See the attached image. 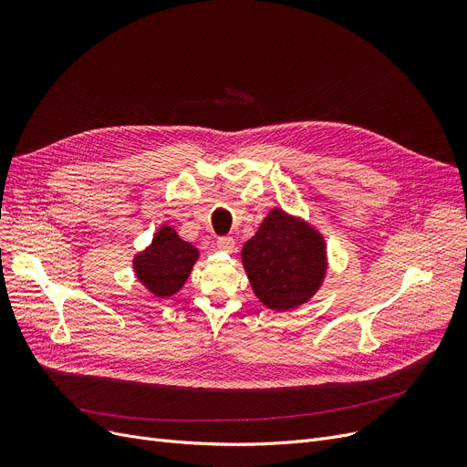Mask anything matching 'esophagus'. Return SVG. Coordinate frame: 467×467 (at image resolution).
Segmentation results:
<instances>
[{"instance_id": "1", "label": "esophagus", "mask_w": 467, "mask_h": 467, "mask_svg": "<svg viewBox=\"0 0 467 467\" xmlns=\"http://www.w3.org/2000/svg\"><path fill=\"white\" fill-rule=\"evenodd\" d=\"M217 244V250L221 252H233L234 250V238L233 236H219L215 240Z\"/></svg>"}]
</instances>
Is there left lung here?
Masks as SVG:
<instances>
[{"instance_id": "1", "label": "left lung", "mask_w": 467, "mask_h": 467, "mask_svg": "<svg viewBox=\"0 0 467 467\" xmlns=\"http://www.w3.org/2000/svg\"><path fill=\"white\" fill-rule=\"evenodd\" d=\"M242 263L259 301L273 310H289L306 303L320 287L326 244L305 221L273 210L244 244Z\"/></svg>"}]
</instances>
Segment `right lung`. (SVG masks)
<instances>
[{"instance_id": "1", "label": "right lung", "mask_w": 467, "mask_h": 467, "mask_svg": "<svg viewBox=\"0 0 467 467\" xmlns=\"http://www.w3.org/2000/svg\"><path fill=\"white\" fill-rule=\"evenodd\" d=\"M199 252L182 240L171 227H162L151 246L134 259L138 280L157 297H170L189 278Z\"/></svg>"}]
</instances>
